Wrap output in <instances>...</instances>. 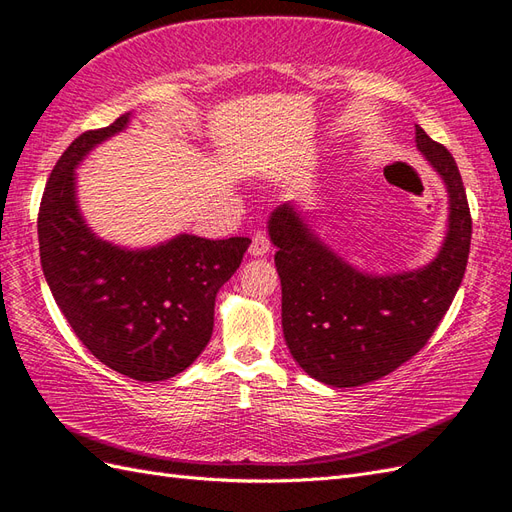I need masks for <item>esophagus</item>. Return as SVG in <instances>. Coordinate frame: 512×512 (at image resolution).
<instances>
[{
    "mask_svg": "<svg viewBox=\"0 0 512 512\" xmlns=\"http://www.w3.org/2000/svg\"><path fill=\"white\" fill-rule=\"evenodd\" d=\"M271 249V243H269V236L265 232H256L254 239H252V245H249V256H267Z\"/></svg>",
    "mask_w": 512,
    "mask_h": 512,
    "instance_id": "esophagus-1",
    "label": "esophagus"
}]
</instances>
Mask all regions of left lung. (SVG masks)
<instances>
[{"instance_id": "1", "label": "left lung", "mask_w": 512, "mask_h": 512, "mask_svg": "<svg viewBox=\"0 0 512 512\" xmlns=\"http://www.w3.org/2000/svg\"><path fill=\"white\" fill-rule=\"evenodd\" d=\"M415 143L450 197L445 239L428 265L384 276L360 271L323 243L291 202L269 215L284 341L295 363L323 384H367L413 358L463 282L471 245L463 178L452 154L419 126Z\"/></svg>"}]
</instances>
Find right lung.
I'll return each instance as SVG.
<instances>
[{
    "label": "right lung",
    "instance_id": "1",
    "mask_svg": "<svg viewBox=\"0 0 512 512\" xmlns=\"http://www.w3.org/2000/svg\"><path fill=\"white\" fill-rule=\"evenodd\" d=\"M130 119L126 112L108 128L80 134L60 156L41 199L39 249L49 291L86 350L132 380L158 382L204 352L215 297L252 241L182 232L132 249L97 236L80 213L76 169Z\"/></svg>",
    "mask_w": 512,
    "mask_h": 512
}]
</instances>
